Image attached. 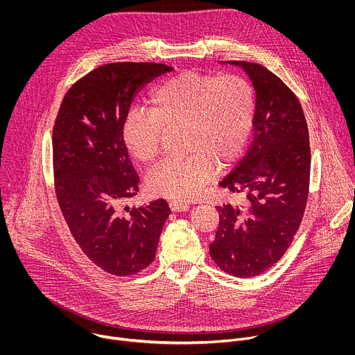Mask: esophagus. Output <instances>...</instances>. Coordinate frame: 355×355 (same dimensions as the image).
<instances>
[{"instance_id":"esophagus-1","label":"esophagus","mask_w":355,"mask_h":355,"mask_svg":"<svg viewBox=\"0 0 355 355\" xmlns=\"http://www.w3.org/2000/svg\"><path fill=\"white\" fill-rule=\"evenodd\" d=\"M168 207H170V209H171L173 212H185V211L189 209V205H188V204H182V202H175V200L170 202Z\"/></svg>"}]
</instances>
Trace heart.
<instances>
[{
	"label": "heart",
	"instance_id": "obj_1",
	"mask_svg": "<svg viewBox=\"0 0 355 355\" xmlns=\"http://www.w3.org/2000/svg\"><path fill=\"white\" fill-rule=\"evenodd\" d=\"M256 115V94L239 74L212 76L184 71L163 81L150 96V112L130 111L122 125L129 155L153 163L162 150L163 129H184L180 162H167L147 177L151 195L189 202L196 199L219 170L241 153Z\"/></svg>",
	"mask_w": 355,
	"mask_h": 355
}]
</instances>
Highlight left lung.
<instances>
[{
	"mask_svg": "<svg viewBox=\"0 0 355 355\" xmlns=\"http://www.w3.org/2000/svg\"><path fill=\"white\" fill-rule=\"evenodd\" d=\"M229 64L254 85V139L219 182L243 202L216 207L219 227L209 252L225 272L251 278L281 260L300 226L309 195V132L296 95L279 77L257 63Z\"/></svg>",
	"mask_w": 355,
	"mask_h": 355,
	"instance_id": "obj_1",
	"label": "left lung"
}]
</instances>
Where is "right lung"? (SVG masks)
<instances>
[{
    "mask_svg": "<svg viewBox=\"0 0 355 355\" xmlns=\"http://www.w3.org/2000/svg\"><path fill=\"white\" fill-rule=\"evenodd\" d=\"M160 63H110L80 78L63 98L53 126V171L59 207L84 254L118 277L133 275L156 257L170 215L164 199L119 211L139 191L122 139L135 95L171 71Z\"/></svg>",
    "mask_w": 355,
    "mask_h": 355,
    "instance_id": "right-lung-1",
    "label": "right lung"
}]
</instances>
